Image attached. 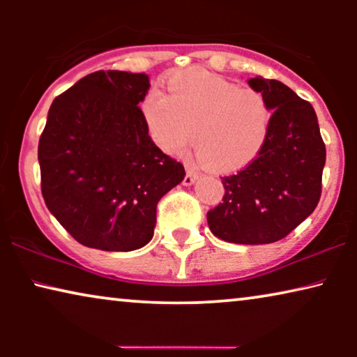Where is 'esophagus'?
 I'll return each instance as SVG.
<instances>
[{
    "label": "esophagus",
    "instance_id": "esophagus-1",
    "mask_svg": "<svg viewBox=\"0 0 357 357\" xmlns=\"http://www.w3.org/2000/svg\"><path fill=\"white\" fill-rule=\"evenodd\" d=\"M198 178V172L195 170V167H192V165H187V175H185L183 178V185H192L195 183V180Z\"/></svg>",
    "mask_w": 357,
    "mask_h": 357
}]
</instances>
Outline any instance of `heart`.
Listing matches in <instances>:
<instances>
[{"label": "heart", "mask_w": 357, "mask_h": 357, "mask_svg": "<svg viewBox=\"0 0 357 357\" xmlns=\"http://www.w3.org/2000/svg\"><path fill=\"white\" fill-rule=\"evenodd\" d=\"M167 86L169 96L153 89L141 105L159 148L182 154L195 135L199 162L218 172L242 169L257 159L273 119L261 92L203 70L177 73Z\"/></svg>", "instance_id": "1"}]
</instances>
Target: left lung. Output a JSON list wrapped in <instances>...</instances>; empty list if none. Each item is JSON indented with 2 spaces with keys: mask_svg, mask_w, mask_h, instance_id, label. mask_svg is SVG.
I'll use <instances>...</instances> for the list:
<instances>
[{
  "mask_svg": "<svg viewBox=\"0 0 357 357\" xmlns=\"http://www.w3.org/2000/svg\"><path fill=\"white\" fill-rule=\"evenodd\" d=\"M248 84L271 107L270 133L255 160L221 177L222 203L206 218L222 241L258 245L281 241L314 213L326 151L310 102L276 79L257 76Z\"/></svg>",
  "mask_w": 357,
  "mask_h": 357,
  "instance_id": "left-lung-1",
  "label": "left lung"
}]
</instances>
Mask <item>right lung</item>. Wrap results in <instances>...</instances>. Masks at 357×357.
Instances as JSON below:
<instances>
[{
    "mask_svg": "<svg viewBox=\"0 0 357 357\" xmlns=\"http://www.w3.org/2000/svg\"><path fill=\"white\" fill-rule=\"evenodd\" d=\"M143 73L96 71L53 100L38 141L42 195L82 245L131 252L153 238L159 199L183 165L148 135Z\"/></svg>",
    "mask_w": 357,
    "mask_h": 357,
    "instance_id": "add662e5",
    "label": "right lung"
}]
</instances>
